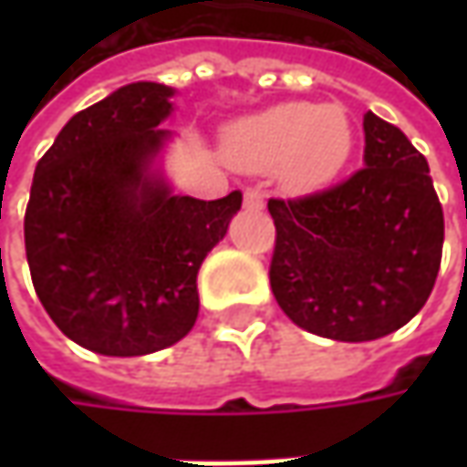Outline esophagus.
<instances>
[{"label": "esophagus", "instance_id": "34e87169", "mask_svg": "<svg viewBox=\"0 0 467 467\" xmlns=\"http://www.w3.org/2000/svg\"><path fill=\"white\" fill-rule=\"evenodd\" d=\"M244 207H249V210H262L265 207V197H262L260 189L249 187L244 192Z\"/></svg>", "mask_w": 467, "mask_h": 467}]
</instances>
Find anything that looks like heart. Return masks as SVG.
<instances>
[{
	"label": "heart",
	"instance_id": "b5f03b06",
	"mask_svg": "<svg viewBox=\"0 0 467 467\" xmlns=\"http://www.w3.org/2000/svg\"><path fill=\"white\" fill-rule=\"evenodd\" d=\"M356 132L340 103H278L236 121L228 135V155L246 169L283 166L298 187L332 182L353 155Z\"/></svg>",
	"mask_w": 467,
	"mask_h": 467
}]
</instances>
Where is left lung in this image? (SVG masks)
I'll return each mask as SVG.
<instances>
[{
    "instance_id": "obj_1",
    "label": "left lung",
    "mask_w": 467,
    "mask_h": 467,
    "mask_svg": "<svg viewBox=\"0 0 467 467\" xmlns=\"http://www.w3.org/2000/svg\"><path fill=\"white\" fill-rule=\"evenodd\" d=\"M364 169L330 189L280 200L270 288L298 327L346 343L410 322L434 288L444 213L429 163L385 119L364 114Z\"/></svg>"
}]
</instances>
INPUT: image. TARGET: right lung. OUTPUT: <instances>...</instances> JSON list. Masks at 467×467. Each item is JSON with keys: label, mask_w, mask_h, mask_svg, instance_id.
I'll return each instance as SVG.
<instances>
[{"label": "right lung", "mask_w": 467, "mask_h": 467, "mask_svg": "<svg viewBox=\"0 0 467 467\" xmlns=\"http://www.w3.org/2000/svg\"><path fill=\"white\" fill-rule=\"evenodd\" d=\"M173 90L132 82L69 119L38 161L26 210L33 288L54 325L103 356L179 343L200 312L197 273L242 207L179 197L153 173Z\"/></svg>", "instance_id": "obj_1"}]
</instances>
